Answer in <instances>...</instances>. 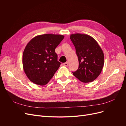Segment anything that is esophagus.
<instances>
[{"label":"esophagus","mask_w":126,"mask_h":126,"mask_svg":"<svg viewBox=\"0 0 126 126\" xmlns=\"http://www.w3.org/2000/svg\"><path fill=\"white\" fill-rule=\"evenodd\" d=\"M63 65L65 66H67L68 65V62H65L64 63H63Z\"/></svg>","instance_id":"34e87169"}]
</instances>
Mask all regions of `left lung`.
<instances>
[{"label": "left lung", "mask_w": 126, "mask_h": 126, "mask_svg": "<svg viewBox=\"0 0 126 126\" xmlns=\"http://www.w3.org/2000/svg\"><path fill=\"white\" fill-rule=\"evenodd\" d=\"M70 38L76 48L79 63L73 75L83 83L94 81L101 73L104 64V52L97 41L91 36L76 33Z\"/></svg>", "instance_id": "8db88e82"}]
</instances>
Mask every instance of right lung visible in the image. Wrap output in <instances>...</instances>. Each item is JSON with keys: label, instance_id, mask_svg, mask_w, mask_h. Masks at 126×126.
<instances>
[{"label": "right lung", "instance_id": "obj_1", "mask_svg": "<svg viewBox=\"0 0 126 126\" xmlns=\"http://www.w3.org/2000/svg\"><path fill=\"white\" fill-rule=\"evenodd\" d=\"M58 34H43L32 38L22 55L23 68L29 80L35 84H47L59 68L55 50L64 39Z\"/></svg>", "mask_w": 126, "mask_h": 126}]
</instances>
